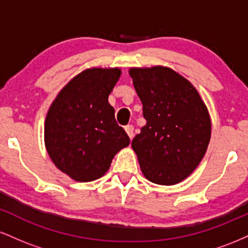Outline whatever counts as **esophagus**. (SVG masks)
<instances>
[{
    "instance_id": "34e87169",
    "label": "esophagus",
    "mask_w": 248,
    "mask_h": 248,
    "mask_svg": "<svg viewBox=\"0 0 248 248\" xmlns=\"http://www.w3.org/2000/svg\"><path fill=\"white\" fill-rule=\"evenodd\" d=\"M124 130H126L127 135L129 136V139L132 140L133 136H134V127L132 126V124H129V126H126V128H124Z\"/></svg>"
}]
</instances>
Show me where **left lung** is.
Instances as JSON below:
<instances>
[{"label": "left lung", "instance_id": "left-lung-1", "mask_svg": "<svg viewBox=\"0 0 248 248\" xmlns=\"http://www.w3.org/2000/svg\"><path fill=\"white\" fill-rule=\"evenodd\" d=\"M147 120L132 148L148 181L173 186L198 167L211 139V119L198 91L167 66L130 67Z\"/></svg>", "mask_w": 248, "mask_h": 248}]
</instances>
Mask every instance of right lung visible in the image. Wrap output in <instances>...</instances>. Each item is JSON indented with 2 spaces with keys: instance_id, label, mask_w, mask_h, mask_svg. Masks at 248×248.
Segmentation results:
<instances>
[{
  "instance_id": "1",
  "label": "right lung",
  "mask_w": 248,
  "mask_h": 248,
  "mask_svg": "<svg viewBox=\"0 0 248 248\" xmlns=\"http://www.w3.org/2000/svg\"><path fill=\"white\" fill-rule=\"evenodd\" d=\"M121 69L91 67L62 88L47 110L44 142L51 161L77 182L107 172L113 157L129 144L108 102Z\"/></svg>"
}]
</instances>
